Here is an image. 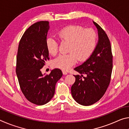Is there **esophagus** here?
Instances as JSON below:
<instances>
[{
    "label": "esophagus",
    "instance_id": "34e87169",
    "mask_svg": "<svg viewBox=\"0 0 129 129\" xmlns=\"http://www.w3.org/2000/svg\"><path fill=\"white\" fill-rule=\"evenodd\" d=\"M62 73H63V75H67V74H68V73L67 72L65 71H62Z\"/></svg>",
    "mask_w": 129,
    "mask_h": 129
}]
</instances>
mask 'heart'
Returning <instances> with one entry per match:
<instances>
[{
  "label": "heart",
  "mask_w": 129,
  "mask_h": 129,
  "mask_svg": "<svg viewBox=\"0 0 129 129\" xmlns=\"http://www.w3.org/2000/svg\"><path fill=\"white\" fill-rule=\"evenodd\" d=\"M58 39L70 42L68 54L58 56L53 61V67L67 71L75 65L77 60L84 61L89 58L97 44V35L91 28H85L80 25H71L64 27L57 32ZM48 51L56 55L58 50V41L53 37L46 40Z\"/></svg>",
  "instance_id": "obj_1"
}]
</instances>
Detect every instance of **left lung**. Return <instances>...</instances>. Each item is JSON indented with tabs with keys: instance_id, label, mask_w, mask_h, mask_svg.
I'll list each match as a JSON object with an SVG mask.
<instances>
[{
	"instance_id": "obj_1",
	"label": "left lung",
	"mask_w": 129,
	"mask_h": 129,
	"mask_svg": "<svg viewBox=\"0 0 129 129\" xmlns=\"http://www.w3.org/2000/svg\"><path fill=\"white\" fill-rule=\"evenodd\" d=\"M93 23L98 29V43L90 57L74 69L81 76L74 75L76 81L71 87L74 100L84 106L91 105L102 97L110 84L113 69L110 40L103 29Z\"/></svg>"
}]
</instances>
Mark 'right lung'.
Here are the masks:
<instances>
[{
	"instance_id": "right-lung-1",
	"label": "right lung",
	"mask_w": 129,
	"mask_h": 129,
	"mask_svg": "<svg viewBox=\"0 0 129 129\" xmlns=\"http://www.w3.org/2000/svg\"><path fill=\"white\" fill-rule=\"evenodd\" d=\"M49 29L48 21L30 26L21 37L16 56V72L21 90L28 101L38 105L47 104L53 98L56 82L62 76L58 68L46 75L40 71L49 59L46 46Z\"/></svg>"
}]
</instances>
